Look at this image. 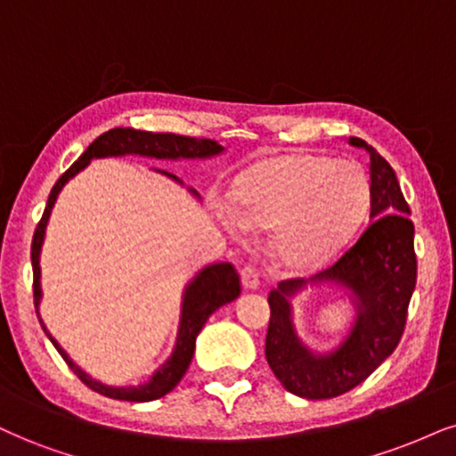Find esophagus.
Listing matches in <instances>:
<instances>
[{
    "label": "esophagus",
    "mask_w": 456,
    "mask_h": 456,
    "mask_svg": "<svg viewBox=\"0 0 456 456\" xmlns=\"http://www.w3.org/2000/svg\"><path fill=\"white\" fill-rule=\"evenodd\" d=\"M240 281H243L245 289H257L260 285V274L254 266H243L240 268Z\"/></svg>",
    "instance_id": "1"
}]
</instances>
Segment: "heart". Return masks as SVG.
Instances as JSON below:
<instances>
[{"label":"heart","mask_w":456,"mask_h":456,"mask_svg":"<svg viewBox=\"0 0 456 456\" xmlns=\"http://www.w3.org/2000/svg\"><path fill=\"white\" fill-rule=\"evenodd\" d=\"M234 202L245 228H274L273 251L283 266L311 271L328 262L362 224L370 179L357 162L296 151L245 173Z\"/></svg>","instance_id":"obj_1"}]
</instances>
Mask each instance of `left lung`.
I'll return each instance as SVG.
<instances>
[{
	"mask_svg": "<svg viewBox=\"0 0 456 456\" xmlns=\"http://www.w3.org/2000/svg\"><path fill=\"white\" fill-rule=\"evenodd\" d=\"M348 143L370 154L372 222L338 260L311 281H334L355 296L359 313L355 328L338 351L314 357L296 338L288 302V296L306 281H281L279 288L268 296L271 323L266 334V362L285 389L306 400H330L355 389L395 351L417 285L414 224L408 217L410 207L395 171L363 139L351 137Z\"/></svg>",
	"mask_w": 456,
	"mask_h": 456,
	"instance_id": "1",
	"label": "left lung"
}]
</instances>
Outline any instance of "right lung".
Masks as SVG:
<instances>
[{
	"label": "right lung",
	"mask_w": 456,
	"mask_h": 456,
	"mask_svg": "<svg viewBox=\"0 0 456 456\" xmlns=\"http://www.w3.org/2000/svg\"><path fill=\"white\" fill-rule=\"evenodd\" d=\"M224 148L213 139H202V137H183V134H173V133H148V131H134V128H111V131L99 134L94 142L88 145L86 151L77 159L73 165L67 168L63 175L59 177V182L50 190L46 209H44L42 219L37 222L36 232H33V243H31V264H33V305H37L39 297H42V288H39V249H42L44 240V230H46L50 209H53L56 194L61 192V188L67 183V179H71L77 171H82L93 159H103V156H120V154H142V156H154V159H205V156H213ZM240 294V277L237 268L232 264H213V266L205 268L199 277H196L190 288L185 289L183 297V311H182V325H179L177 334V345L173 355L168 357V362L156 372L145 385L137 387H108L101 385L97 380H93L91 376H86L77 368L76 363L67 357V353L59 346L53 336L48 334V330L44 331L48 334V338L53 340L56 351L61 353V357L65 359L67 365L73 370V374L82 380L88 389L101 393V395L111 397V400H125V402H151L159 400V397L167 395L168 391H173L177 387L179 380L183 379L185 370H188L190 362L194 355V345L196 336L202 330V325L207 323V319L217 311L219 306L228 305L234 297ZM42 323V322H39Z\"/></svg>",
	"instance_id": "1"
}]
</instances>
